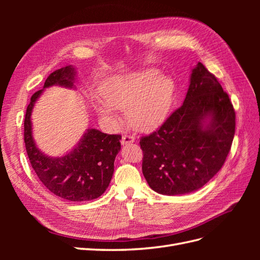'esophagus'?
Listing matches in <instances>:
<instances>
[{
  "mask_svg": "<svg viewBox=\"0 0 260 260\" xmlns=\"http://www.w3.org/2000/svg\"><path fill=\"white\" fill-rule=\"evenodd\" d=\"M133 142H136V138L130 135H123L121 138V144L122 145H127V144H131Z\"/></svg>",
  "mask_w": 260,
  "mask_h": 260,
  "instance_id": "obj_1",
  "label": "esophagus"
}]
</instances>
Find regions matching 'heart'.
I'll return each mask as SVG.
<instances>
[{
  "label": "heart",
  "mask_w": 260,
  "mask_h": 260,
  "mask_svg": "<svg viewBox=\"0 0 260 260\" xmlns=\"http://www.w3.org/2000/svg\"><path fill=\"white\" fill-rule=\"evenodd\" d=\"M156 70L115 76L101 86L102 103L96 105L99 115L116 122V111H125L132 127L151 131L166 119L174 101L175 83L170 77L158 76Z\"/></svg>",
  "instance_id": "heart-1"
}]
</instances>
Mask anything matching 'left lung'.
Wrapping results in <instances>:
<instances>
[{
    "label": "left lung",
    "mask_w": 260,
    "mask_h": 260,
    "mask_svg": "<svg viewBox=\"0 0 260 260\" xmlns=\"http://www.w3.org/2000/svg\"><path fill=\"white\" fill-rule=\"evenodd\" d=\"M235 132L229 95L202 62L192 69L183 104L159 129L142 137V171L164 195L198 191L221 169Z\"/></svg>",
    "instance_id": "8db88e82"
}]
</instances>
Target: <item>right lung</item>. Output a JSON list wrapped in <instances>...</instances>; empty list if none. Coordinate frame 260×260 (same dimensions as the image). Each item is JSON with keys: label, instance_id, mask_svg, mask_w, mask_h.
<instances>
[{"label": "right lung", "instance_id": "1", "mask_svg": "<svg viewBox=\"0 0 260 260\" xmlns=\"http://www.w3.org/2000/svg\"><path fill=\"white\" fill-rule=\"evenodd\" d=\"M76 69L66 66L55 70L44 82L43 89L52 85L75 88ZM43 90L37 91L30 100L23 122L26 151L37 176L54 195L70 202L95 200L103 194L114 174V161L120 151V135H106L88 129L72 152L60 157L43 154L32 137L31 113Z\"/></svg>", "mask_w": 260, "mask_h": 260}]
</instances>
